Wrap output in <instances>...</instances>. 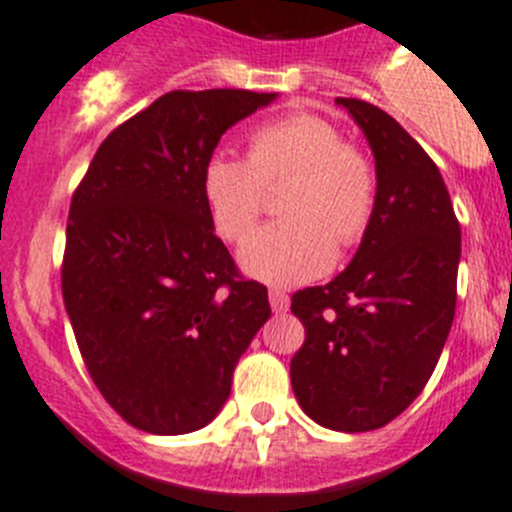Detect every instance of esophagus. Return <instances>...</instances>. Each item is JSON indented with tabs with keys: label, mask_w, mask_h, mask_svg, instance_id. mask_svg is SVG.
<instances>
[{
	"label": "esophagus",
	"mask_w": 512,
	"mask_h": 512,
	"mask_svg": "<svg viewBox=\"0 0 512 512\" xmlns=\"http://www.w3.org/2000/svg\"><path fill=\"white\" fill-rule=\"evenodd\" d=\"M270 306H273L275 314H283L288 309V293L270 291Z\"/></svg>",
	"instance_id": "1"
}]
</instances>
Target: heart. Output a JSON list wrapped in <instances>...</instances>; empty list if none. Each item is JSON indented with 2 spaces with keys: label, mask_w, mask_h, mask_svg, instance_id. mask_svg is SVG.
<instances>
[{
  "label": "heart",
  "mask_w": 512,
  "mask_h": 512,
  "mask_svg": "<svg viewBox=\"0 0 512 512\" xmlns=\"http://www.w3.org/2000/svg\"><path fill=\"white\" fill-rule=\"evenodd\" d=\"M283 221L262 226L239 250V265L268 286H299L332 268L337 245L361 242L376 208V170L345 136L311 113H288L250 133L247 162L213 154L201 193L213 229L229 242L260 219L265 188L288 180Z\"/></svg>",
  "instance_id": "1"
}]
</instances>
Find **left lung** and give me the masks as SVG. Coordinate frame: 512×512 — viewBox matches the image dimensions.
Instances as JSON below:
<instances>
[{
  "label": "left lung",
  "instance_id": "left-lung-1",
  "mask_svg": "<svg viewBox=\"0 0 512 512\" xmlns=\"http://www.w3.org/2000/svg\"><path fill=\"white\" fill-rule=\"evenodd\" d=\"M376 159V208L350 265L293 293L306 340L291 358L301 410L366 433L402 415L433 376L456 314L461 226L441 172L389 113L337 97Z\"/></svg>",
  "mask_w": 512,
  "mask_h": 512
}]
</instances>
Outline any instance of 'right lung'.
I'll return each mask as SVG.
<instances>
[{"mask_svg":"<svg viewBox=\"0 0 512 512\" xmlns=\"http://www.w3.org/2000/svg\"><path fill=\"white\" fill-rule=\"evenodd\" d=\"M275 92L175 90L102 141L71 198L66 314L100 394L133 428L182 435L219 415L270 317L213 234L201 175L221 136Z\"/></svg>","mask_w":512,"mask_h":512,"instance_id":"1","label":"right lung"}]
</instances>
